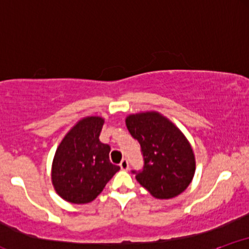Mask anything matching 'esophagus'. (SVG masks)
I'll list each match as a JSON object with an SVG mask.
<instances>
[{"label":"esophagus","instance_id":"1","mask_svg":"<svg viewBox=\"0 0 249 249\" xmlns=\"http://www.w3.org/2000/svg\"><path fill=\"white\" fill-rule=\"evenodd\" d=\"M119 166H121V168L123 171H126L128 168V161L127 159H123V160L121 161V164H119Z\"/></svg>","mask_w":249,"mask_h":249}]
</instances>
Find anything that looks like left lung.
I'll use <instances>...</instances> for the list:
<instances>
[{
	"label": "left lung",
	"mask_w": 249,
	"mask_h": 249,
	"mask_svg": "<svg viewBox=\"0 0 249 249\" xmlns=\"http://www.w3.org/2000/svg\"><path fill=\"white\" fill-rule=\"evenodd\" d=\"M125 124L144 157V170L136 176L137 181L157 199L184 192L196 173V156L180 128L157 111L128 115Z\"/></svg>",
	"instance_id": "1"
}]
</instances>
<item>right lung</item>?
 <instances>
[{
	"label": "right lung",
	"instance_id": "add662e5",
	"mask_svg": "<svg viewBox=\"0 0 249 249\" xmlns=\"http://www.w3.org/2000/svg\"><path fill=\"white\" fill-rule=\"evenodd\" d=\"M103 125V117H84L68 131L57 147L51 166V182L65 201L91 202L121 170L110 161V146L99 141Z\"/></svg>",
	"mask_w": 249,
	"mask_h": 249
}]
</instances>
